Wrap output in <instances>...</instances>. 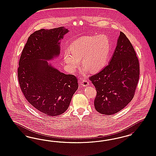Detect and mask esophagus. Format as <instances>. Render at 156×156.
<instances>
[{"label": "esophagus", "instance_id": "1", "mask_svg": "<svg viewBox=\"0 0 156 156\" xmlns=\"http://www.w3.org/2000/svg\"><path fill=\"white\" fill-rule=\"evenodd\" d=\"M80 84L83 86H87L88 85H89V83L87 80H83L82 81H80Z\"/></svg>", "mask_w": 156, "mask_h": 156}]
</instances>
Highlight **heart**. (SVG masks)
<instances>
[{
  "mask_svg": "<svg viewBox=\"0 0 156 156\" xmlns=\"http://www.w3.org/2000/svg\"><path fill=\"white\" fill-rule=\"evenodd\" d=\"M111 45L108 36L101 34L79 38L65 49L63 59L68 70L74 71L82 64L93 73L104 69L107 64Z\"/></svg>",
  "mask_w": 156,
  "mask_h": 156,
  "instance_id": "b5f03b06",
  "label": "heart"
}]
</instances>
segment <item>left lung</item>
<instances>
[{
  "label": "left lung",
  "mask_w": 156,
  "mask_h": 156,
  "mask_svg": "<svg viewBox=\"0 0 156 156\" xmlns=\"http://www.w3.org/2000/svg\"><path fill=\"white\" fill-rule=\"evenodd\" d=\"M140 76L136 53L125 34L120 32L109 64L89 78L97 90L95 109L112 115L123 109L134 97Z\"/></svg>",
  "instance_id": "8db88e82"
}]
</instances>
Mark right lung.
I'll return each instance as SVG.
<instances>
[{"instance_id":"right-lung-1","label":"right lung","mask_w":156,"mask_h":156,"mask_svg":"<svg viewBox=\"0 0 156 156\" xmlns=\"http://www.w3.org/2000/svg\"><path fill=\"white\" fill-rule=\"evenodd\" d=\"M68 32L64 27L36 31L28 37L19 59L18 77L25 98L50 116L66 112L78 87L76 76L60 72L47 62L59 55V41Z\"/></svg>"}]
</instances>
